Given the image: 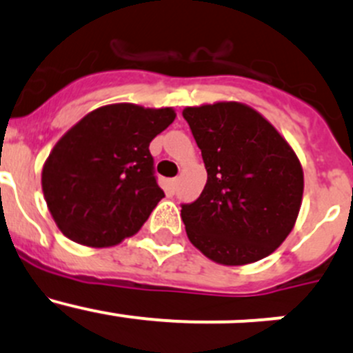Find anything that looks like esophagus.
<instances>
[{"mask_svg":"<svg viewBox=\"0 0 353 353\" xmlns=\"http://www.w3.org/2000/svg\"><path fill=\"white\" fill-rule=\"evenodd\" d=\"M177 184H179V179H177V177H174V179H170V190H172V193H174V191H176Z\"/></svg>","mask_w":353,"mask_h":353,"instance_id":"esophagus-1","label":"esophagus"}]
</instances>
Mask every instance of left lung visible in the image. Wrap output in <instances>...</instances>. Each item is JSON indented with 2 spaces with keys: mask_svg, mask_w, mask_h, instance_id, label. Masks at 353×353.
<instances>
[{
  "mask_svg": "<svg viewBox=\"0 0 353 353\" xmlns=\"http://www.w3.org/2000/svg\"><path fill=\"white\" fill-rule=\"evenodd\" d=\"M205 162L201 194L183 205L188 239L212 261L243 266L272 254L297 222L304 172L288 141L241 102L183 110Z\"/></svg>",
  "mask_w": 353,
  "mask_h": 353,
  "instance_id": "obj_1",
  "label": "left lung"
}]
</instances>
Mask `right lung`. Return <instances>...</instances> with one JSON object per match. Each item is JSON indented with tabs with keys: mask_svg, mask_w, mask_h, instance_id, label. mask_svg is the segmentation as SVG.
<instances>
[{
	"mask_svg": "<svg viewBox=\"0 0 353 353\" xmlns=\"http://www.w3.org/2000/svg\"><path fill=\"white\" fill-rule=\"evenodd\" d=\"M174 119L172 108L121 102L92 110L59 138L41 183L68 239L109 248L141 229L163 198L148 147Z\"/></svg>",
	"mask_w": 353,
	"mask_h": 353,
	"instance_id": "1",
	"label": "right lung"
}]
</instances>
